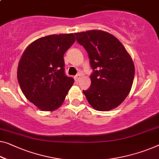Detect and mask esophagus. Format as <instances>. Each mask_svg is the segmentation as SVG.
I'll list each match as a JSON object with an SVG mask.
<instances>
[{"mask_svg": "<svg viewBox=\"0 0 159 159\" xmlns=\"http://www.w3.org/2000/svg\"><path fill=\"white\" fill-rule=\"evenodd\" d=\"M80 79V75H75V76H74V79L76 82H79Z\"/></svg>", "mask_w": 159, "mask_h": 159, "instance_id": "obj_1", "label": "esophagus"}]
</instances>
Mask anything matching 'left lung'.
<instances>
[{
  "label": "left lung",
  "mask_w": 159,
  "mask_h": 159,
  "mask_svg": "<svg viewBox=\"0 0 159 159\" xmlns=\"http://www.w3.org/2000/svg\"><path fill=\"white\" fill-rule=\"evenodd\" d=\"M75 35L89 53L93 69L91 86L84 91L88 102L100 111L118 107L128 96L134 82L131 56L119 40L108 32L91 30Z\"/></svg>",
  "instance_id": "left-lung-1"
}]
</instances>
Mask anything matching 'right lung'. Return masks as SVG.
<instances>
[{
	"label": "right lung",
	"mask_w": 159,
	"mask_h": 159,
	"mask_svg": "<svg viewBox=\"0 0 159 159\" xmlns=\"http://www.w3.org/2000/svg\"><path fill=\"white\" fill-rule=\"evenodd\" d=\"M75 41L73 34L51 35L28 45L19 61L17 78L28 101L43 111L60 107L74 80L64 73L65 52Z\"/></svg>",
	"instance_id": "1"
}]
</instances>
